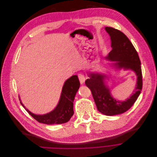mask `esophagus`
Wrapping results in <instances>:
<instances>
[{
	"instance_id": "obj_1",
	"label": "esophagus",
	"mask_w": 157,
	"mask_h": 157,
	"mask_svg": "<svg viewBox=\"0 0 157 157\" xmlns=\"http://www.w3.org/2000/svg\"><path fill=\"white\" fill-rule=\"evenodd\" d=\"M78 78H79V80H80V82L81 84H83L84 83L85 81V77L83 74H79L78 75Z\"/></svg>"
}]
</instances>
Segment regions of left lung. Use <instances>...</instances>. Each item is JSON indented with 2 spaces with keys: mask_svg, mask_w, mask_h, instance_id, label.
I'll list each match as a JSON object with an SVG mask.
<instances>
[{
  "mask_svg": "<svg viewBox=\"0 0 157 157\" xmlns=\"http://www.w3.org/2000/svg\"><path fill=\"white\" fill-rule=\"evenodd\" d=\"M111 40L112 50L106 59L118 61L116 65L119 68L131 69L137 76L135 93L126 101H119L110 95L109 89L104 83L105 75L91 73L85 85L90 89L98 110L106 115L122 114L129 109L139 97L142 88V74L140 60L137 51L129 38L122 31L112 27L105 28Z\"/></svg>",
  "mask_w": 157,
  "mask_h": 157,
  "instance_id": "1",
  "label": "left lung"
}]
</instances>
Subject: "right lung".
Wrapping results in <instances>:
<instances>
[{
	"label": "right lung",
	"mask_w": 157,
	"mask_h": 157,
	"mask_svg": "<svg viewBox=\"0 0 157 157\" xmlns=\"http://www.w3.org/2000/svg\"><path fill=\"white\" fill-rule=\"evenodd\" d=\"M80 87V82L77 75H73L67 79L62 88L61 97L56 108L51 113L44 115H36L26 111L35 120L40 123L46 124H63L68 122L74 114L73 102L76 93Z\"/></svg>",
	"instance_id": "add662e5"
}]
</instances>
